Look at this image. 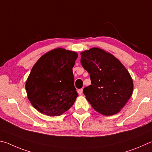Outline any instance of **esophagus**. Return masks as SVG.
Returning a JSON list of instances; mask_svg holds the SVG:
<instances>
[{"label": "esophagus", "mask_w": 152, "mask_h": 152, "mask_svg": "<svg viewBox=\"0 0 152 152\" xmlns=\"http://www.w3.org/2000/svg\"><path fill=\"white\" fill-rule=\"evenodd\" d=\"M77 93L79 95H81L83 94V89H79L77 90Z\"/></svg>", "instance_id": "esophagus-1"}]
</instances>
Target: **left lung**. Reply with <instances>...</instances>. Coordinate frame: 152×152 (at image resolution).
<instances>
[{"label": "left lung", "mask_w": 152, "mask_h": 152, "mask_svg": "<svg viewBox=\"0 0 152 152\" xmlns=\"http://www.w3.org/2000/svg\"><path fill=\"white\" fill-rule=\"evenodd\" d=\"M81 63L90 74L91 85L83 93L92 107L106 116L119 113L134 89L127 69L115 56L97 47L81 52Z\"/></svg>", "instance_id": "obj_1"}]
</instances>
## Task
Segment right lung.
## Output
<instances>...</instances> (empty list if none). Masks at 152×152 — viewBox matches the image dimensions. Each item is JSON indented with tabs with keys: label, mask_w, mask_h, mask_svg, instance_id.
I'll return each instance as SVG.
<instances>
[{
	"label": "right lung",
	"mask_w": 152,
	"mask_h": 152,
	"mask_svg": "<svg viewBox=\"0 0 152 152\" xmlns=\"http://www.w3.org/2000/svg\"><path fill=\"white\" fill-rule=\"evenodd\" d=\"M78 54L57 48L42 55L26 79L25 89L32 105L40 113L59 116L70 109L78 94L73 67Z\"/></svg>",
	"instance_id": "1"
}]
</instances>
